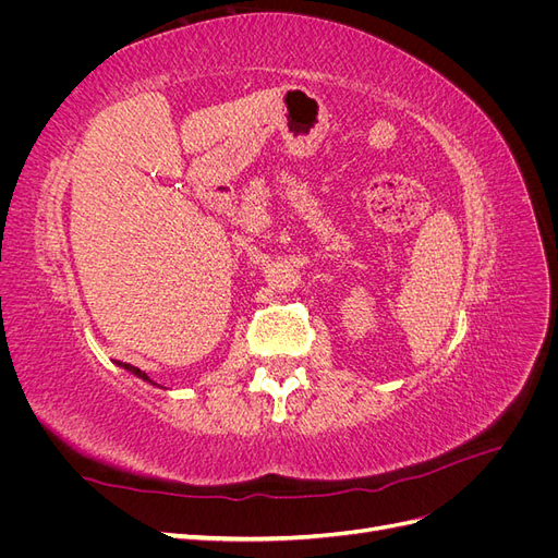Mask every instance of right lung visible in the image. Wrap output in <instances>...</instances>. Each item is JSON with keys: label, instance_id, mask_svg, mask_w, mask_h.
Here are the masks:
<instances>
[{"label": "right lung", "instance_id": "obj_1", "mask_svg": "<svg viewBox=\"0 0 558 558\" xmlns=\"http://www.w3.org/2000/svg\"><path fill=\"white\" fill-rule=\"evenodd\" d=\"M123 367H125V369H130V373H134V375H140L142 379H148V377L142 373L140 367H134V365H130V363H123ZM148 381H150V379H148Z\"/></svg>", "mask_w": 558, "mask_h": 558}]
</instances>
